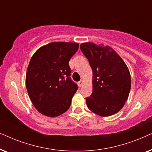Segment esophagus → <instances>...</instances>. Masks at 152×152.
<instances>
[{"mask_svg":"<svg viewBox=\"0 0 152 152\" xmlns=\"http://www.w3.org/2000/svg\"><path fill=\"white\" fill-rule=\"evenodd\" d=\"M83 84H84V81H83V80H80V82H78V86H80V87L82 86H83Z\"/></svg>","mask_w":152,"mask_h":152,"instance_id":"1","label":"esophagus"}]
</instances>
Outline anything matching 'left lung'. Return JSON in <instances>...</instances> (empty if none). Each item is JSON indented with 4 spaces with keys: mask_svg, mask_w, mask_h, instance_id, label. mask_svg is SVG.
<instances>
[{
    "mask_svg": "<svg viewBox=\"0 0 152 152\" xmlns=\"http://www.w3.org/2000/svg\"><path fill=\"white\" fill-rule=\"evenodd\" d=\"M80 49L93 70V92L86 97L87 107L103 117L118 113L129 95L131 75L118 53L108 45L88 42Z\"/></svg>",
    "mask_w": 152,
    "mask_h": 152,
    "instance_id": "1",
    "label": "left lung"
}]
</instances>
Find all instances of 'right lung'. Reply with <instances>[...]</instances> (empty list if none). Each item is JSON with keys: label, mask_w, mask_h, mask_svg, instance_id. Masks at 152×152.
<instances>
[{"label": "right lung", "mask_w": 152, "mask_h": 152, "mask_svg": "<svg viewBox=\"0 0 152 152\" xmlns=\"http://www.w3.org/2000/svg\"><path fill=\"white\" fill-rule=\"evenodd\" d=\"M77 43L53 42L43 45L31 58L26 72L29 97L39 113L57 117L69 109L78 89L70 77L69 61Z\"/></svg>", "instance_id": "add662e5"}]
</instances>
